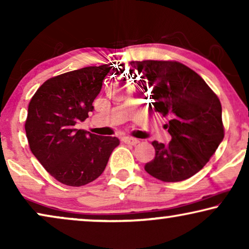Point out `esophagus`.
Returning a JSON list of instances; mask_svg holds the SVG:
<instances>
[{
    "mask_svg": "<svg viewBox=\"0 0 249 249\" xmlns=\"http://www.w3.org/2000/svg\"><path fill=\"white\" fill-rule=\"evenodd\" d=\"M124 142H125V144H128V145H132V146H135V145H137V144H138L139 141H138V139H136V138L124 137Z\"/></svg>",
    "mask_w": 249,
    "mask_h": 249,
    "instance_id": "1",
    "label": "esophagus"
}]
</instances>
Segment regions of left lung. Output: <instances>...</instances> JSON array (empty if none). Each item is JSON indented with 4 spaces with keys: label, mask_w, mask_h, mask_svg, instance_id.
I'll return each mask as SVG.
<instances>
[{
    "label": "left lung",
    "mask_w": 249,
    "mask_h": 249,
    "mask_svg": "<svg viewBox=\"0 0 249 249\" xmlns=\"http://www.w3.org/2000/svg\"><path fill=\"white\" fill-rule=\"evenodd\" d=\"M130 64L152 87L151 110L170 119L164 128L171 142H152L155 158L146 163L145 171L164 182L190 178L204 168L224 137L219 97L198 73L177 61Z\"/></svg>",
    "instance_id": "8db88e82"
}]
</instances>
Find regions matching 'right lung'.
I'll return each mask as SVG.
<instances>
[{
	"mask_svg": "<svg viewBox=\"0 0 249 249\" xmlns=\"http://www.w3.org/2000/svg\"><path fill=\"white\" fill-rule=\"evenodd\" d=\"M111 68L86 67L50 78L29 102L25 129L30 151L63 185L80 187L97 179L120 142L117 137L74 128L94 110L93 102Z\"/></svg>",
	"mask_w": 249,
	"mask_h": 249,
	"instance_id": "add662e5",
	"label": "right lung"
}]
</instances>
